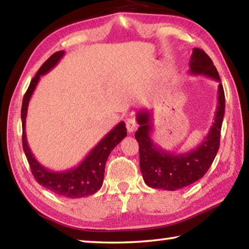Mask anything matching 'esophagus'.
I'll use <instances>...</instances> for the list:
<instances>
[{"mask_svg":"<svg viewBox=\"0 0 249 249\" xmlns=\"http://www.w3.org/2000/svg\"><path fill=\"white\" fill-rule=\"evenodd\" d=\"M126 127H127V130L129 133H133L137 129L138 124L137 121L134 119V117H129V119L126 120Z\"/></svg>","mask_w":249,"mask_h":249,"instance_id":"34e87169","label":"esophagus"}]
</instances>
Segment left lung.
<instances>
[{
  "label": "left lung",
  "instance_id": "obj_1",
  "mask_svg": "<svg viewBox=\"0 0 249 249\" xmlns=\"http://www.w3.org/2000/svg\"><path fill=\"white\" fill-rule=\"evenodd\" d=\"M190 73L206 75L218 83L217 107L214 122L204 140L195 149L183 154H174L162 149L151 140V113L140 111L136 115L141 126L135 133L140 145V166L145 183L150 188L175 191L201 179L212 165L220 147L222 122L225 111V95L213 61L200 48H195L191 54Z\"/></svg>",
  "mask_w": 249,
  "mask_h": 249
}]
</instances>
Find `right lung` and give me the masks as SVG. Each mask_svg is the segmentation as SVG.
<instances>
[{
	"label": "right lung",
	"mask_w": 249,
	"mask_h": 249,
	"mask_svg": "<svg viewBox=\"0 0 249 249\" xmlns=\"http://www.w3.org/2000/svg\"><path fill=\"white\" fill-rule=\"evenodd\" d=\"M64 50H60L52 54L44 62L35 77L32 79L31 84L24 95L22 113H20L23 126V149L26 155L32 174L37 182L58 196L78 199V197L92 196L100 190L103 183L105 163L108 156L113 148L127 135V130H126L124 122H120L111 132L105 135L102 141H100L99 144L88 154L87 157L77 167L71 168L69 170L53 171L37 161L28 147L26 133H25L28 103L41 75L49 72L64 57Z\"/></svg>",
	"instance_id": "right-lung-1"
}]
</instances>
